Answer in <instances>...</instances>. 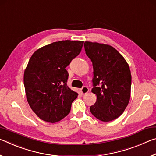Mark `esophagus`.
<instances>
[{
  "mask_svg": "<svg viewBox=\"0 0 156 156\" xmlns=\"http://www.w3.org/2000/svg\"><path fill=\"white\" fill-rule=\"evenodd\" d=\"M88 92H89V88L87 87L84 86L83 87V88L81 89V93L83 94H86L87 93H88Z\"/></svg>",
  "mask_w": 156,
  "mask_h": 156,
  "instance_id": "obj_1",
  "label": "esophagus"
}]
</instances>
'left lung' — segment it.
Instances as JSON below:
<instances>
[{
	"label": "left lung",
	"instance_id": "8db88e82",
	"mask_svg": "<svg viewBox=\"0 0 156 156\" xmlns=\"http://www.w3.org/2000/svg\"><path fill=\"white\" fill-rule=\"evenodd\" d=\"M85 53L94 68V88L97 100L90 107L92 115L102 122L119 117L128 105L131 95V76L123 56L108 44L86 41Z\"/></svg>",
	"mask_w": 156,
	"mask_h": 156
}]
</instances>
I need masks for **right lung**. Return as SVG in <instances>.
Wrapping results in <instances>:
<instances>
[{"label":"right lung","mask_w":156,"mask_h":156,"mask_svg":"<svg viewBox=\"0 0 156 156\" xmlns=\"http://www.w3.org/2000/svg\"><path fill=\"white\" fill-rule=\"evenodd\" d=\"M84 42L62 41L38 49L24 72L26 97L33 112L46 122L61 120L70 112L78 94L67 84L65 69L80 54Z\"/></svg>","instance_id":"1"}]
</instances>
